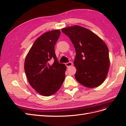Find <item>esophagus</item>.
I'll return each mask as SVG.
<instances>
[{"label": "esophagus", "instance_id": "34e87169", "mask_svg": "<svg viewBox=\"0 0 126 126\" xmlns=\"http://www.w3.org/2000/svg\"><path fill=\"white\" fill-rule=\"evenodd\" d=\"M66 66L67 67H69L70 66H72V63L71 62H69V63H66Z\"/></svg>", "mask_w": 126, "mask_h": 126}]
</instances>
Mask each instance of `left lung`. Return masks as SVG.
I'll use <instances>...</instances> for the list:
<instances>
[{"mask_svg": "<svg viewBox=\"0 0 126 126\" xmlns=\"http://www.w3.org/2000/svg\"><path fill=\"white\" fill-rule=\"evenodd\" d=\"M62 30L69 37L75 48L76 79L88 88L101 85L110 67L108 48L105 42L91 30L80 26Z\"/></svg>", "mask_w": 126, "mask_h": 126, "instance_id": "8db88e82", "label": "left lung"}]
</instances>
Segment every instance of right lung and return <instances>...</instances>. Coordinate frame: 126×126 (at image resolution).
Segmentation results:
<instances>
[{
    "instance_id": "right-lung-1",
    "label": "right lung",
    "mask_w": 126,
    "mask_h": 126,
    "mask_svg": "<svg viewBox=\"0 0 126 126\" xmlns=\"http://www.w3.org/2000/svg\"><path fill=\"white\" fill-rule=\"evenodd\" d=\"M60 35L58 29L41 35L34 42L25 60L24 69L30 85L44 96L55 94L65 78L66 66L59 63L54 49ZM52 58L55 60L51 65L49 61Z\"/></svg>"
}]
</instances>
